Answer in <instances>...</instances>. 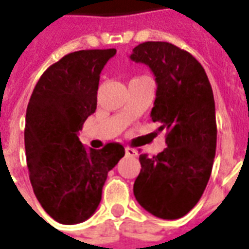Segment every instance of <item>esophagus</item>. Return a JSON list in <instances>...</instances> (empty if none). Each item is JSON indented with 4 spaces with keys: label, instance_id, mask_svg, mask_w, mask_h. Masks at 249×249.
Returning <instances> with one entry per match:
<instances>
[{
    "label": "esophagus",
    "instance_id": "obj_1",
    "mask_svg": "<svg viewBox=\"0 0 249 249\" xmlns=\"http://www.w3.org/2000/svg\"><path fill=\"white\" fill-rule=\"evenodd\" d=\"M124 151H126V156L127 157H135L137 156V150H134L133 147H126V149H124Z\"/></svg>",
    "mask_w": 249,
    "mask_h": 249
}]
</instances>
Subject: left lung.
<instances>
[{"label":"left lung","instance_id":"8db88e82","mask_svg":"<svg viewBox=\"0 0 249 249\" xmlns=\"http://www.w3.org/2000/svg\"><path fill=\"white\" fill-rule=\"evenodd\" d=\"M130 59L149 65L156 76L150 116L166 128L167 144L157 156H139L134 196L157 217L179 218L198 202L212 173L217 142L212 87L196 57L170 43L139 44Z\"/></svg>","mask_w":249,"mask_h":249}]
</instances>
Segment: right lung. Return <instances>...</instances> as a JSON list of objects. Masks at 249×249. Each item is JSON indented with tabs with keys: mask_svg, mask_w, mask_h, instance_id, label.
<instances>
[{
	"mask_svg": "<svg viewBox=\"0 0 249 249\" xmlns=\"http://www.w3.org/2000/svg\"><path fill=\"white\" fill-rule=\"evenodd\" d=\"M116 49L65 54L38 79L26 108L25 153L38 202L61 224L93 214L107 173L124 156L118 142L87 150L77 133L96 110L100 72Z\"/></svg>",
	"mask_w": 249,
	"mask_h": 249,
	"instance_id": "add662e5",
	"label": "right lung"
}]
</instances>
